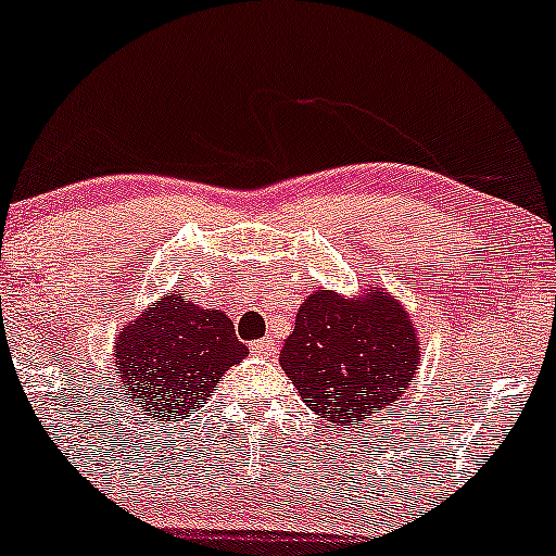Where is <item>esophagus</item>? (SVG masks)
I'll return each mask as SVG.
<instances>
[{
	"label": "esophagus",
	"instance_id": "obj_1",
	"mask_svg": "<svg viewBox=\"0 0 556 556\" xmlns=\"http://www.w3.org/2000/svg\"><path fill=\"white\" fill-rule=\"evenodd\" d=\"M251 352L253 354H261V357H271V354H274V342H271L269 337L256 339V342H251Z\"/></svg>",
	"mask_w": 556,
	"mask_h": 556
}]
</instances>
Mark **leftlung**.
I'll use <instances>...</instances> for the list:
<instances>
[{
    "instance_id": "1",
    "label": "left lung",
    "mask_w": 556,
    "mask_h": 556,
    "mask_svg": "<svg viewBox=\"0 0 556 556\" xmlns=\"http://www.w3.org/2000/svg\"><path fill=\"white\" fill-rule=\"evenodd\" d=\"M279 365L311 412L350 425L399 401L419 365L414 320L391 292L316 290L300 305Z\"/></svg>"
}]
</instances>
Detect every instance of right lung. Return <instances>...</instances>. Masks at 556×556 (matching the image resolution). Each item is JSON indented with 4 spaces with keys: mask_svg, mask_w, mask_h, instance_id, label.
I'll return each instance as SVG.
<instances>
[{
    "mask_svg": "<svg viewBox=\"0 0 556 556\" xmlns=\"http://www.w3.org/2000/svg\"><path fill=\"white\" fill-rule=\"evenodd\" d=\"M113 354L124 399L157 422H178L214 396L223 372L249 350L223 311L170 292L116 333Z\"/></svg>",
    "mask_w": 556,
    "mask_h": 556,
    "instance_id": "right-lung-1",
    "label": "right lung"
}]
</instances>
